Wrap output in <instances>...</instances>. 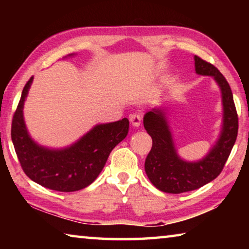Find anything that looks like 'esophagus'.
Instances as JSON below:
<instances>
[{"label": "esophagus", "instance_id": "1", "mask_svg": "<svg viewBox=\"0 0 249 249\" xmlns=\"http://www.w3.org/2000/svg\"><path fill=\"white\" fill-rule=\"evenodd\" d=\"M129 121H130V123L133 124V126H135V127H138V126H140L142 123V115L138 114V113H134V114L129 116Z\"/></svg>", "mask_w": 249, "mask_h": 249}]
</instances>
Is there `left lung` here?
I'll return each instance as SVG.
<instances>
[{
    "mask_svg": "<svg viewBox=\"0 0 249 249\" xmlns=\"http://www.w3.org/2000/svg\"><path fill=\"white\" fill-rule=\"evenodd\" d=\"M196 72L211 75L221 89L223 126L215 145L201 160L189 162L177 154L174 140L162 108H153L144 116V127L153 147L145 161L146 175L156 188L166 193H183L196 190L211 182L221 174L236 142L238 117L231 87L217 68L195 56Z\"/></svg>",
    "mask_w": 249,
    "mask_h": 249,
    "instance_id": "obj_1",
    "label": "left lung"
}]
</instances>
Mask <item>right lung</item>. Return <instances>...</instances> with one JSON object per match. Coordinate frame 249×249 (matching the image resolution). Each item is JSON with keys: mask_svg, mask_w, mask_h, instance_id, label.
I'll return each mask as SVG.
<instances>
[{"mask_svg": "<svg viewBox=\"0 0 249 249\" xmlns=\"http://www.w3.org/2000/svg\"><path fill=\"white\" fill-rule=\"evenodd\" d=\"M33 79L25 84L12 121V142L20 166L29 179L50 190H81L98 178L109 153L127 135L129 122L123 119L95 125L77 142L62 149L39 146L29 136L23 116L24 102Z\"/></svg>", "mask_w": 249, "mask_h": 249, "instance_id": "obj_1", "label": "right lung"}]
</instances>
